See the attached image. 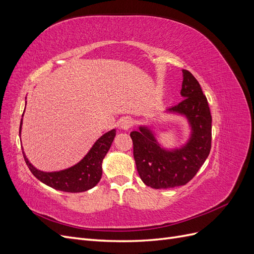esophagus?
Segmentation results:
<instances>
[{"label":"esophagus","instance_id":"34e87169","mask_svg":"<svg viewBox=\"0 0 254 254\" xmlns=\"http://www.w3.org/2000/svg\"><path fill=\"white\" fill-rule=\"evenodd\" d=\"M132 125H133V122L130 118H124L120 123V127L123 130H129L130 128L132 127Z\"/></svg>","mask_w":254,"mask_h":254}]
</instances>
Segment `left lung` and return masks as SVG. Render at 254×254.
<instances>
[{"label": "left lung", "instance_id": "left-lung-1", "mask_svg": "<svg viewBox=\"0 0 254 254\" xmlns=\"http://www.w3.org/2000/svg\"><path fill=\"white\" fill-rule=\"evenodd\" d=\"M180 94L183 101L165 112L183 115L190 134L180 148L161 146L155 132L147 126L131 131L133 157L140 178L152 189H172L187 184L197 174L209 156L212 141V117L200 84L193 74L182 70Z\"/></svg>", "mask_w": 254, "mask_h": 254}]
</instances>
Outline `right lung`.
I'll return each instance as SVG.
<instances>
[{
    "mask_svg": "<svg viewBox=\"0 0 254 254\" xmlns=\"http://www.w3.org/2000/svg\"><path fill=\"white\" fill-rule=\"evenodd\" d=\"M23 115H24V112H23ZM22 121L23 119H21L20 123V134L22 129ZM115 132H117L115 129H112L103 134L78 163L63 171H39L29 162L24 151H23V157H24L29 171L32 172L38 180L58 190L67 191V193H80V191H86L94 188L101 180L103 174V160L110 149Z\"/></svg>",
    "mask_w": 254,
    "mask_h": 254,
    "instance_id": "obj_1",
    "label": "right lung"
}]
</instances>
